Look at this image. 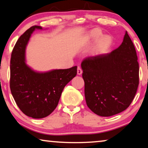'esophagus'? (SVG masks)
I'll list each match as a JSON object with an SVG mask.
<instances>
[{"mask_svg":"<svg viewBox=\"0 0 148 148\" xmlns=\"http://www.w3.org/2000/svg\"><path fill=\"white\" fill-rule=\"evenodd\" d=\"M82 73H83V71H82L81 68L80 67H77V75H80L82 74Z\"/></svg>","mask_w":148,"mask_h":148,"instance_id":"1","label":"esophagus"}]
</instances>
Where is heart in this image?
<instances>
[{
    "mask_svg": "<svg viewBox=\"0 0 148 148\" xmlns=\"http://www.w3.org/2000/svg\"><path fill=\"white\" fill-rule=\"evenodd\" d=\"M103 32L99 28H93L88 32L87 40L90 44L95 42L92 47V54L94 56L103 55L108 51L112 45V38L110 36H103Z\"/></svg>",
    "mask_w": 148,
    "mask_h": 148,
    "instance_id": "b5f03b06",
    "label": "heart"
}]
</instances>
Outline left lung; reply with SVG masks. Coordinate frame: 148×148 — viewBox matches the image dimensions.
<instances>
[{
  "label": "left lung",
  "instance_id": "obj_1",
  "mask_svg": "<svg viewBox=\"0 0 148 148\" xmlns=\"http://www.w3.org/2000/svg\"><path fill=\"white\" fill-rule=\"evenodd\" d=\"M81 69L86 103L95 114L110 116L130 106L139 85V64L127 31L117 49L85 58Z\"/></svg>",
  "mask_w": 148,
  "mask_h": 148
}]
</instances>
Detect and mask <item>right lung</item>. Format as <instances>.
Instances as JSON below:
<instances>
[{"mask_svg":"<svg viewBox=\"0 0 148 148\" xmlns=\"http://www.w3.org/2000/svg\"><path fill=\"white\" fill-rule=\"evenodd\" d=\"M36 29L42 28L31 27L16 43L11 54L10 87L16 103L24 114L42 119L55 110L63 88L76 76L77 67L40 72L28 66L26 49Z\"/></svg>","mask_w":148,"mask_h":148,"instance_id":"obj_1","label":"right lung"}]
</instances>
